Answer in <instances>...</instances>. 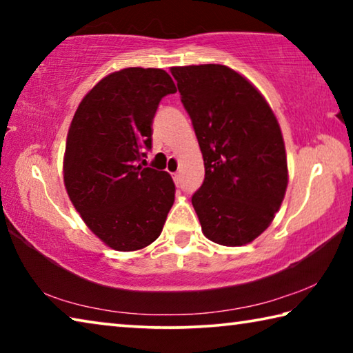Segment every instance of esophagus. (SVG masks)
<instances>
[{
	"instance_id": "esophagus-1",
	"label": "esophagus",
	"mask_w": 353,
	"mask_h": 353,
	"mask_svg": "<svg viewBox=\"0 0 353 353\" xmlns=\"http://www.w3.org/2000/svg\"><path fill=\"white\" fill-rule=\"evenodd\" d=\"M172 179H174L176 183H179V179H181V174H179V172H172Z\"/></svg>"
}]
</instances>
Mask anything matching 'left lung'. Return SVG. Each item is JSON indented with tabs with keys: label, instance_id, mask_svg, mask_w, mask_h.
Returning a JSON list of instances; mask_svg holds the SVG:
<instances>
[{
	"label": "left lung",
	"instance_id": "1",
	"mask_svg": "<svg viewBox=\"0 0 353 353\" xmlns=\"http://www.w3.org/2000/svg\"><path fill=\"white\" fill-rule=\"evenodd\" d=\"M204 157L205 179L191 198L202 234L243 246L276 216L288 185L279 121L263 94L225 65L172 67Z\"/></svg>",
	"mask_w": 353,
	"mask_h": 353
}]
</instances>
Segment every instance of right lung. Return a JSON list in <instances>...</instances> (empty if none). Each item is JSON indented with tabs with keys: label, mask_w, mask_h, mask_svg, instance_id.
Wrapping results in <instances>:
<instances>
[{
	"label": "right lung",
	"mask_w": 353,
	"mask_h": 353,
	"mask_svg": "<svg viewBox=\"0 0 353 353\" xmlns=\"http://www.w3.org/2000/svg\"><path fill=\"white\" fill-rule=\"evenodd\" d=\"M176 92L162 68L119 70L82 98L70 124L65 188L88 229L115 250L154 243L174 204L171 176L146 168L145 157L159 103Z\"/></svg>",
	"instance_id": "obj_1"
}]
</instances>
